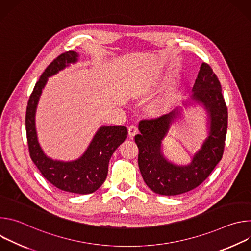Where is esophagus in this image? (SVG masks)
I'll return each instance as SVG.
<instances>
[{"label":"esophagus","instance_id":"1","mask_svg":"<svg viewBox=\"0 0 251 251\" xmlns=\"http://www.w3.org/2000/svg\"><path fill=\"white\" fill-rule=\"evenodd\" d=\"M128 133H129V136L132 138L134 137L137 133H138V127L136 125H130V127L128 128Z\"/></svg>","mask_w":251,"mask_h":251}]
</instances>
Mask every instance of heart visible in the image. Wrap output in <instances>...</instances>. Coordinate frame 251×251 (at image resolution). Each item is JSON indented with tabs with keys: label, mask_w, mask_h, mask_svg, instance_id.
<instances>
[{
	"label": "heart",
	"mask_w": 251,
	"mask_h": 251,
	"mask_svg": "<svg viewBox=\"0 0 251 251\" xmlns=\"http://www.w3.org/2000/svg\"><path fill=\"white\" fill-rule=\"evenodd\" d=\"M166 108H167V102L165 100H162V101L156 102L152 106V111L156 114H159V113L164 112L166 110Z\"/></svg>",
	"instance_id": "obj_1"
}]
</instances>
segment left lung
<instances>
[{
  "mask_svg": "<svg viewBox=\"0 0 251 251\" xmlns=\"http://www.w3.org/2000/svg\"><path fill=\"white\" fill-rule=\"evenodd\" d=\"M192 91L194 93L191 100L202 105L207 112L209 131L189 165H175L162 152V141L172 123L180 117L181 109L139 123L140 134L135 136L139 149L138 165L143 180L156 194L176 196L194 190L223 158L227 130V107L221 82L207 63H201Z\"/></svg>",
  "mask_w": 251,
  "mask_h": 251,
  "instance_id": "1",
  "label": "left lung"
}]
</instances>
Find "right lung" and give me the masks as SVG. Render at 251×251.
<instances>
[{"mask_svg":"<svg viewBox=\"0 0 251 251\" xmlns=\"http://www.w3.org/2000/svg\"><path fill=\"white\" fill-rule=\"evenodd\" d=\"M77 60L78 53L69 50L58 55L46 68L35 83L27 102L25 130L29 156L47 180L61 191L86 195L98 190L106 180L109 160L114 151L126 140L127 128L125 126L100 127L84 154L71 162L49 158L40 146L35 130V111L48 78Z\"/></svg>","mask_w":251,"mask_h":251,"instance_id":"right-lung-1","label":"right lung"}]
</instances>
